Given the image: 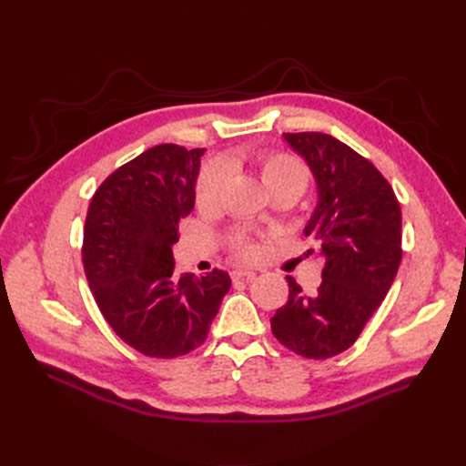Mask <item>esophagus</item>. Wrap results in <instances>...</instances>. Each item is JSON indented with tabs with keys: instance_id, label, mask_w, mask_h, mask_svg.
Listing matches in <instances>:
<instances>
[{
	"instance_id": "obj_1",
	"label": "esophagus",
	"mask_w": 466,
	"mask_h": 466,
	"mask_svg": "<svg viewBox=\"0 0 466 466\" xmlns=\"http://www.w3.org/2000/svg\"><path fill=\"white\" fill-rule=\"evenodd\" d=\"M255 272H250V270H235V272H231V278L237 281V279H247V281H250V279H255Z\"/></svg>"
}]
</instances>
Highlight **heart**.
Here are the masks:
<instances>
[{
    "label": "heart",
    "mask_w": 466,
    "mask_h": 466,
    "mask_svg": "<svg viewBox=\"0 0 466 466\" xmlns=\"http://www.w3.org/2000/svg\"><path fill=\"white\" fill-rule=\"evenodd\" d=\"M260 178L268 192L272 190H291L301 194L307 187L309 173L305 165L291 157L288 153H272L260 157ZM225 185V168L221 163H209L202 168L198 185H196V204L202 209L214 208L219 202V196ZM238 255L252 258L257 255V247L250 243L238 245Z\"/></svg>",
    "instance_id": "obj_1"
}]
</instances>
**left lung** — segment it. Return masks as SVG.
<instances>
[{"label":"left lung","instance_id":"1","mask_svg":"<svg viewBox=\"0 0 466 466\" xmlns=\"http://www.w3.org/2000/svg\"><path fill=\"white\" fill-rule=\"evenodd\" d=\"M307 163L317 204L303 233L324 258L317 295L291 276L289 299L270 319L278 340L295 354L327 360L358 340L383 303L402 258V216L385 177L346 144L320 132L284 134Z\"/></svg>","mask_w":466,"mask_h":466}]
</instances>
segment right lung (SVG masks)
<instances>
[{
	"mask_svg": "<svg viewBox=\"0 0 466 466\" xmlns=\"http://www.w3.org/2000/svg\"><path fill=\"white\" fill-rule=\"evenodd\" d=\"M206 149L155 146L112 173L95 192L83 233V268L103 317L149 358L185 356L204 344L228 272L175 274L178 221L196 202Z\"/></svg>",
	"mask_w": 466,
	"mask_h": 466,
	"instance_id": "obj_1",
	"label": "right lung"
}]
</instances>
